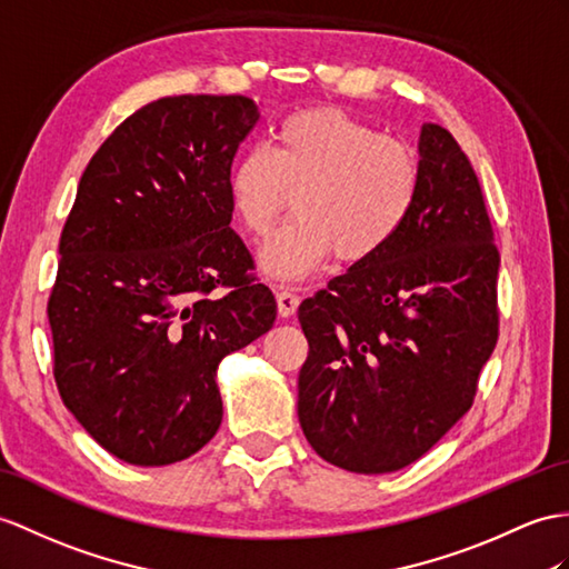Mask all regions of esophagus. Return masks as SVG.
<instances>
[{"instance_id":"obj_1","label":"esophagus","mask_w":569,"mask_h":569,"mask_svg":"<svg viewBox=\"0 0 569 569\" xmlns=\"http://www.w3.org/2000/svg\"><path fill=\"white\" fill-rule=\"evenodd\" d=\"M277 311H280L282 318L295 316L299 309V297L292 292V289H277Z\"/></svg>"}]
</instances>
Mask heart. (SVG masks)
Wrapping results in <instances>:
<instances>
[{"mask_svg": "<svg viewBox=\"0 0 569 569\" xmlns=\"http://www.w3.org/2000/svg\"><path fill=\"white\" fill-rule=\"evenodd\" d=\"M229 192L253 237H266L297 192V217L262 246L260 268L301 280L332 253L359 262L396 239L418 202L420 159L340 108H307L277 124L270 147L243 151Z\"/></svg>", "mask_w": 569, "mask_h": 569, "instance_id": "b5f03b06", "label": "heart"}]
</instances>
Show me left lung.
I'll list each match as a JSON object with an SVG mask.
<instances>
[{
    "label": "left lung",
    "mask_w": 569,
    "mask_h": 569,
    "mask_svg": "<svg viewBox=\"0 0 569 569\" xmlns=\"http://www.w3.org/2000/svg\"><path fill=\"white\" fill-rule=\"evenodd\" d=\"M492 241L473 166L449 130L422 124L403 229L299 307L309 357L297 412L321 459L393 473L470 410L500 330Z\"/></svg>",
    "instance_id": "left-lung-1"
}]
</instances>
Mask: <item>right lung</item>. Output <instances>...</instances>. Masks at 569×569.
Here are the masks:
<instances>
[{
	"label": "right lung",
	"mask_w": 569,
	"mask_h": 569,
	"mask_svg": "<svg viewBox=\"0 0 569 569\" xmlns=\"http://www.w3.org/2000/svg\"><path fill=\"white\" fill-rule=\"evenodd\" d=\"M258 118L246 96H166L122 120L79 180L48 301L52 371L124 463L200 451L221 425L219 362L274 323L229 227L231 163Z\"/></svg>",
	"instance_id": "1"
}]
</instances>
